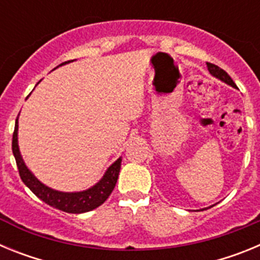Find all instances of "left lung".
Here are the masks:
<instances>
[{"mask_svg":"<svg viewBox=\"0 0 260 260\" xmlns=\"http://www.w3.org/2000/svg\"><path fill=\"white\" fill-rule=\"evenodd\" d=\"M207 68H208V71H210L211 75H213V77L217 78V79L222 80L224 83L229 84V86L234 87V88H237L236 83H234L233 79H232V78L229 77L226 71L222 70V69H220L219 66L213 65V63H210V62H207Z\"/></svg>","mask_w":260,"mask_h":260,"instance_id":"8db88e82","label":"left lung"}]
</instances>
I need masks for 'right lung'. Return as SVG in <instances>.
Instances as JSON below:
<instances>
[{"mask_svg":"<svg viewBox=\"0 0 260 260\" xmlns=\"http://www.w3.org/2000/svg\"><path fill=\"white\" fill-rule=\"evenodd\" d=\"M63 63H68V62H63ZM63 63H61V65H63ZM11 147H13V153L14 157H15V161H17L19 176L23 182H24V185L43 202H45V203L52 206V207L57 208V210L69 213L88 212V211H92L98 208L99 206H102L108 199L110 192L113 191L117 180H118L121 161H122L121 157L117 158L116 161L108 168L102 180L99 181L96 185H93L92 187H89V189L84 190V191L63 192L50 189V187L45 186L44 183H41L34 176V173L26 167V164L23 161L22 155H20L19 146H18V118L15 121V128H14L13 134V146Z\"/></svg>","mask_w":260,"mask_h":260,"instance_id":"add662e5","label":"right lung"}]
</instances>
